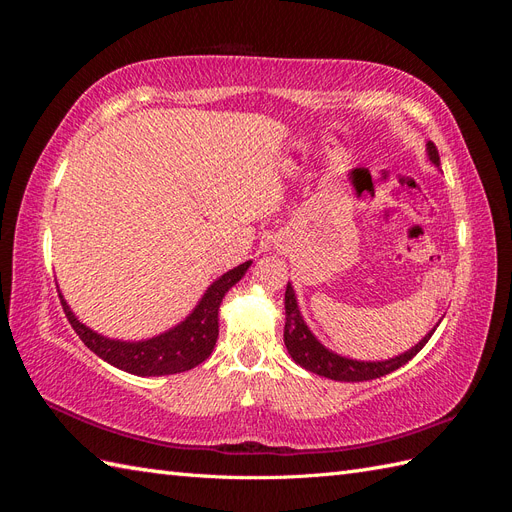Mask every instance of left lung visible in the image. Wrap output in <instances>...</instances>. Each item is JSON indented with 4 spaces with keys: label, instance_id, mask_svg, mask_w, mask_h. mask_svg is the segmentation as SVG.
<instances>
[{
    "label": "left lung",
    "instance_id": "1",
    "mask_svg": "<svg viewBox=\"0 0 512 512\" xmlns=\"http://www.w3.org/2000/svg\"><path fill=\"white\" fill-rule=\"evenodd\" d=\"M427 158L433 166L440 168L438 149L431 141H427ZM284 305H286L284 344L288 348V354L292 356V361L299 363L307 371H312V374L331 378L337 382H363V380H374V378L391 374V371L399 369L401 365H406L410 359H414V356L423 350V346L429 342V337L433 335V331H436V327L440 324L438 322L436 327H433L416 346H412L404 354L393 356V359L356 361V359H348V356H342V354L329 350L327 346L320 344V339L312 331H309V327L301 316L297 294H294V288L290 282L286 286Z\"/></svg>",
    "mask_w": 512,
    "mask_h": 512
}]
</instances>
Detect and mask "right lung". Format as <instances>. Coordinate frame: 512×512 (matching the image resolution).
Masks as SVG:
<instances>
[{
    "label": "right lung",
    "mask_w": 512,
    "mask_h": 512,
    "mask_svg": "<svg viewBox=\"0 0 512 512\" xmlns=\"http://www.w3.org/2000/svg\"><path fill=\"white\" fill-rule=\"evenodd\" d=\"M252 267V260L226 271L220 275L203 294V299L192 312L185 316L173 329H168L156 337L141 339V342H123V339H111L89 329L74 316L64 294L59 292L61 307L72 329L83 339V344L98 354L102 361L111 363L117 369L128 371L134 376H170L188 371L209 359L215 342H218V324H220V305L226 292L235 286L245 271Z\"/></svg>",
    "instance_id": "1"
}]
</instances>
